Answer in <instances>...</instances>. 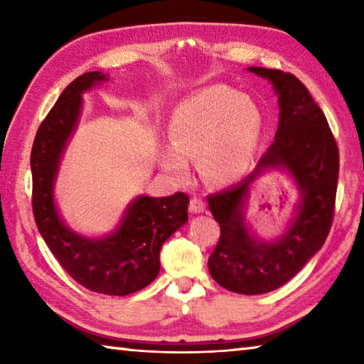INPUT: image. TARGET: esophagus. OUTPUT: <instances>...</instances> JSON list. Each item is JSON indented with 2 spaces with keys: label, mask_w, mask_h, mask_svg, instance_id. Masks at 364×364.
Wrapping results in <instances>:
<instances>
[{
  "label": "esophagus",
  "mask_w": 364,
  "mask_h": 364,
  "mask_svg": "<svg viewBox=\"0 0 364 364\" xmlns=\"http://www.w3.org/2000/svg\"><path fill=\"white\" fill-rule=\"evenodd\" d=\"M189 210L193 213H202L205 210V204L204 200L199 199V197H193L189 202Z\"/></svg>",
  "instance_id": "obj_1"
}]
</instances>
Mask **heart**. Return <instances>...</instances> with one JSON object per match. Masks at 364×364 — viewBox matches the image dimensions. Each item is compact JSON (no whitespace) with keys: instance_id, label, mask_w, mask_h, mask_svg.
I'll return each mask as SVG.
<instances>
[{"instance_id":"b5f03b06","label":"heart","mask_w":364,"mask_h":364,"mask_svg":"<svg viewBox=\"0 0 364 364\" xmlns=\"http://www.w3.org/2000/svg\"><path fill=\"white\" fill-rule=\"evenodd\" d=\"M262 125L260 109L250 97L225 86L197 91L171 114V147L160 154V165L176 180H186L188 159L199 157L207 181L234 183L255 157Z\"/></svg>"}]
</instances>
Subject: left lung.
<instances>
[{"instance_id": "8db88e82", "label": "left lung", "mask_w": 364, "mask_h": 364, "mask_svg": "<svg viewBox=\"0 0 364 364\" xmlns=\"http://www.w3.org/2000/svg\"><path fill=\"white\" fill-rule=\"evenodd\" d=\"M247 70L273 85L279 104L278 130L245 180L207 197L221 231L208 269L228 291L257 295L284 286L323 247L334 217L338 149L323 110L297 77L264 67ZM271 169L293 178L301 200L288 230L264 242L245 221V205L251 183Z\"/></svg>"}]
</instances>
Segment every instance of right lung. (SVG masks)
Returning <instances> with one entry per match:
<instances>
[{"label": "right lung", "instance_id": "1", "mask_svg": "<svg viewBox=\"0 0 364 364\" xmlns=\"http://www.w3.org/2000/svg\"><path fill=\"white\" fill-rule=\"evenodd\" d=\"M102 82H109L102 72L80 75L41 122L30 156L32 207L41 237L78 284L97 294L128 295L157 278L160 249L188 221L189 197L138 196L109 230L96 234L73 230L60 217L54 200L60 159L78 125L83 93Z\"/></svg>", "mask_w": 364, "mask_h": 364}]
</instances>
